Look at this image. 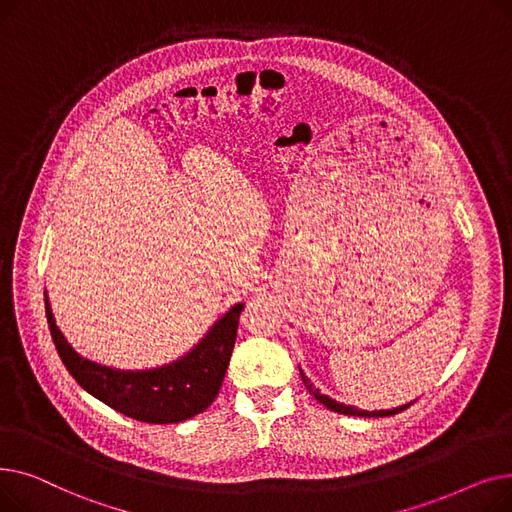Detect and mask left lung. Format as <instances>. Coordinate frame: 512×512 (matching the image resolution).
Instances as JSON below:
<instances>
[{"mask_svg":"<svg viewBox=\"0 0 512 512\" xmlns=\"http://www.w3.org/2000/svg\"><path fill=\"white\" fill-rule=\"evenodd\" d=\"M301 380H303L305 388L309 390V394H313V396L321 402V405L328 407L330 411L340 413V415H353V417H390V415H396V413L405 411V409H409V407L413 405V402H409V405H405V407H396V409H392V411H361V409H357V407L342 405V402H338V400H334V398H330V396H326V394H321V392H319V388H315V386L311 384V380H309L307 375L303 373V369H301Z\"/></svg>","mask_w":512,"mask_h":512,"instance_id":"8db88e82","label":"left lung"}]
</instances>
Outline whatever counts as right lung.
Listing matches in <instances>:
<instances>
[{"label":"right lung","mask_w":512,"mask_h":512,"mask_svg":"<svg viewBox=\"0 0 512 512\" xmlns=\"http://www.w3.org/2000/svg\"><path fill=\"white\" fill-rule=\"evenodd\" d=\"M242 309V303L234 305L178 361L157 369L124 371L80 357L56 326L45 294L49 332L72 378L107 407L143 423H178L211 405L224 382Z\"/></svg>","instance_id":"right-lung-1"}]
</instances>
